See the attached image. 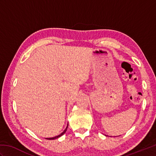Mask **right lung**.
Listing matches in <instances>:
<instances>
[{
	"label": "right lung",
	"instance_id": "1",
	"mask_svg": "<svg viewBox=\"0 0 156 156\" xmlns=\"http://www.w3.org/2000/svg\"><path fill=\"white\" fill-rule=\"evenodd\" d=\"M68 127V125H67V127H66V128L65 130H64V131H63L61 134H59V135H57V136H55V137H51V138H46V140H55V139H57V138H58V137H61L62 135H64V134L66 133V131H67Z\"/></svg>",
	"mask_w": 156,
	"mask_h": 156
}]
</instances>
